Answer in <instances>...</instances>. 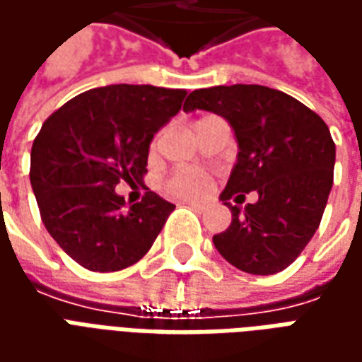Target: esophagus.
<instances>
[{
    "instance_id": "34e87169",
    "label": "esophagus",
    "mask_w": 362,
    "mask_h": 362,
    "mask_svg": "<svg viewBox=\"0 0 362 362\" xmlns=\"http://www.w3.org/2000/svg\"><path fill=\"white\" fill-rule=\"evenodd\" d=\"M186 205H188V207H192V209L197 213H202L207 209V204H205V202H186Z\"/></svg>"
}]
</instances>
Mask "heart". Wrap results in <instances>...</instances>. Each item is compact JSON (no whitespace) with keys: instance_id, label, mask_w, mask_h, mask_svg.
<instances>
[{"instance_id":"b5f03b06","label":"heart","mask_w":362,"mask_h":362,"mask_svg":"<svg viewBox=\"0 0 362 362\" xmlns=\"http://www.w3.org/2000/svg\"><path fill=\"white\" fill-rule=\"evenodd\" d=\"M205 189H207V178L196 170H180L173 174L170 180L166 182V192L176 197L197 196L204 194Z\"/></svg>"}]
</instances>
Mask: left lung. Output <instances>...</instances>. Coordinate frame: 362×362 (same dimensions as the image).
I'll return each instance as SVG.
<instances>
[{
	"label": "left lung",
	"mask_w": 362,
	"mask_h": 362,
	"mask_svg": "<svg viewBox=\"0 0 362 362\" xmlns=\"http://www.w3.org/2000/svg\"><path fill=\"white\" fill-rule=\"evenodd\" d=\"M225 118L238 143L221 202L230 227L213 236L228 264L252 275H273L295 262L316 233L334 184L335 143L308 106L262 85H217L192 90L184 112ZM259 192L256 204L230 206L233 195Z\"/></svg>",
	"instance_id": "8db88e82"
}]
</instances>
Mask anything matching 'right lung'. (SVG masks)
I'll list each match as a JSON object with an SVG mask.
<instances>
[{
  "label": "right lung",
  "instance_id": "add662e5",
  "mask_svg": "<svg viewBox=\"0 0 362 362\" xmlns=\"http://www.w3.org/2000/svg\"><path fill=\"white\" fill-rule=\"evenodd\" d=\"M186 89L106 85L81 93L42 124L30 186L46 230L90 272H118L149 252L176 205L155 192L126 209L116 194L147 173L149 145L182 108Z\"/></svg>",
  "mask_w": 362,
  "mask_h": 362
}]
</instances>
